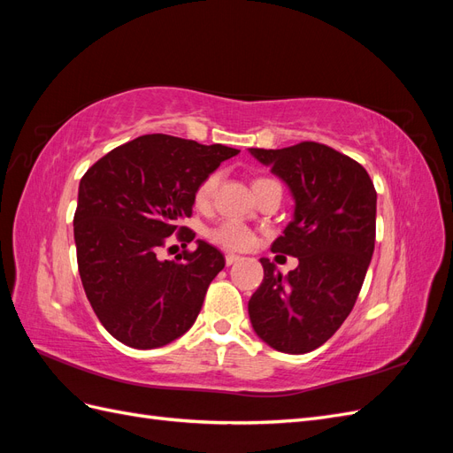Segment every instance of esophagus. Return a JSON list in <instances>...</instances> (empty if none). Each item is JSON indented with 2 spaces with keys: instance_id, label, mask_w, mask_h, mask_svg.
<instances>
[{
  "instance_id": "obj_1",
  "label": "esophagus",
  "mask_w": 453,
  "mask_h": 453,
  "mask_svg": "<svg viewBox=\"0 0 453 453\" xmlns=\"http://www.w3.org/2000/svg\"><path fill=\"white\" fill-rule=\"evenodd\" d=\"M225 260H226V266H230V265H234V263H238V260H240V257H238V255H234V253H228V255L225 257Z\"/></svg>"
}]
</instances>
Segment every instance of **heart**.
Here are the masks:
<instances>
[{"mask_svg": "<svg viewBox=\"0 0 453 453\" xmlns=\"http://www.w3.org/2000/svg\"><path fill=\"white\" fill-rule=\"evenodd\" d=\"M219 181H221V172H211L210 175H205L200 181V185L195 190V203L198 205V208H208V205L211 203L215 190L219 187ZM272 187H280V185L273 180H268V177H257V180L253 181L255 195H260L263 190L272 188ZM208 238L230 251L248 250L255 243L253 232L238 221H223L221 225H217L215 228H211L208 232Z\"/></svg>", "mask_w": 453, "mask_h": 453, "instance_id": "obj_1", "label": "heart"}]
</instances>
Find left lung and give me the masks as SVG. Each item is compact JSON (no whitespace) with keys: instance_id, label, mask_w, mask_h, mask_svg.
<instances>
[{"instance_id":"1","label":"left lung","mask_w":453,"mask_h":453,"mask_svg":"<svg viewBox=\"0 0 453 453\" xmlns=\"http://www.w3.org/2000/svg\"><path fill=\"white\" fill-rule=\"evenodd\" d=\"M250 150L291 188L295 217L272 251L298 258L287 276L260 258L265 280L250 319L273 349L308 353L338 331L359 296L374 253L376 188L359 162L323 143Z\"/></svg>"}]
</instances>
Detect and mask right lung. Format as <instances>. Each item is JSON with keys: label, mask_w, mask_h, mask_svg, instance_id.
<instances>
[{"label": "right lung", "mask_w": 453, "mask_h": 453, "mask_svg": "<svg viewBox=\"0 0 453 453\" xmlns=\"http://www.w3.org/2000/svg\"><path fill=\"white\" fill-rule=\"evenodd\" d=\"M238 149L202 145L166 134L140 135L109 150L79 183L73 217L79 276L107 333L135 349H153L185 334L225 257L198 240L177 260L157 253L175 234L187 248L195 232V190Z\"/></svg>", "instance_id": "1"}]
</instances>
